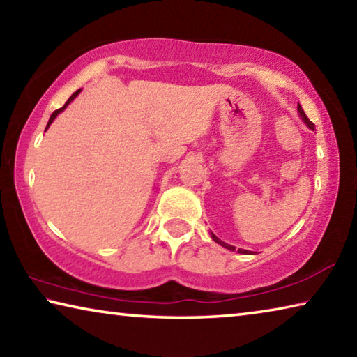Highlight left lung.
<instances>
[{"label":"left lung","instance_id":"left-lung-1","mask_svg":"<svg viewBox=\"0 0 357 357\" xmlns=\"http://www.w3.org/2000/svg\"><path fill=\"white\" fill-rule=\"evenodd\" d=\"M298 112H299V116L302 118V121H304V123H305L307 126H309V129H312V130L315 129V124H313L312 121H310L309 118H307V114L304 113V110H302V107H301L299 104H298ZM211 238H213L217 244H220L222 247H225V249H228V250H233V252H234V249H236V247H233V245H229V244H227V243H223V241H220L219 238H217L214 233H211ZM238 252H239V253H245V255H249V253H250L249 250H244V249H239Z\"/></svg>","mask_w":357,"mask_h":357}]
</instances>
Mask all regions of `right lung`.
I'll list each match as a JSON object with an SVG mask.
<instances>
[{
    "label": "right lung",
    "mask_w": 357,
    "mask_h": 357,
    "mask_svg": "<svg viewBox=\"0 0 357 357\" xmlns=\"http://www.w3.org/2000/svg\"><path fill=\"white\" fill-rule=\"evenodd\" d=\"M80 91H82V89H77V91H75L74 94H72V96H70V98L68 99V102H66V104H64V105H63L61 108H58V110H55V112H53V113H52V116H50V119H48V124H47V128H45V130H47L48 128H50V124L53 123V119H55V118L58 116V114H59V113H61V112L64 110V108H66V107H68V105L70 104V102H72V100H74V99L77 98V96H78V94H80Z\"/></svg>",
    "instance_id": "add662e5"
}]
</instances>
